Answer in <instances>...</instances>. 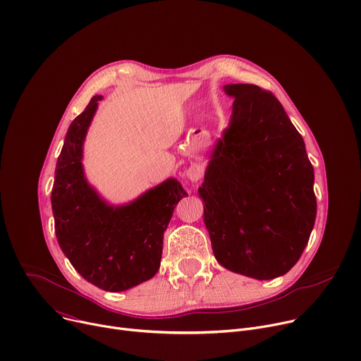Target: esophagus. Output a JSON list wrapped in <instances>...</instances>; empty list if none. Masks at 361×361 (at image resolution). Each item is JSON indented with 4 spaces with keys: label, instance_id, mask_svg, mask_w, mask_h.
<instances>
[{
    "label": "esophagus",
    "instance_id": "esophagus-1",
    "mask_svg": "<svg viewBox=\"0 0 361 361\" xmlns=\"http://www.w3.org/2000/svg\"><path fill=\"white\" fill-rule=\"evenodd\" d=\"M204 175V171L200 164H192L190 168L186 171V176L192 182H198Z\"/></svg>",
    "mask_w": 361,
    "mask_h": 361
}]
</instances>
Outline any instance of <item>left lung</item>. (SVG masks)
<instances>
[{
    "mask_svg": "<svg viewBox=\"0 0 361 361\" xmlns=\"http://www.w3.org/2000/svg\"><path fill=\"white\" fill-rule=\"evenodd\" d=\"M234 98L228 127L198 189L216 262L257 281L288 273L317 216L314 168L282 104L250 84L224 87Z\"/></svg>",
    "mask_w": 361,
    "mask_h": 361,
    "instance_id": "obj_1",
    "label": "left lung"
}]
</instances>
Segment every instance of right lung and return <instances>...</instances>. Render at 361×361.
Returning a JSON list of instances; mask_svg holds the SVG:
<instances>
[{"label":"right lung","mask_w":361,"mask_h":361,"mask_svg":"<svg viewBox=\"0 0 361 361\" xmlns=\"http://www.w3.org/2000/svg\"><path fill=\"white\" fill-rule=\"evenodd\" d=\"M101 95L68 128L51 189L54 233L63 255L90 283L108 292L140 285L160 267L163 234L188 197L169 178L126 205H109L88 183L82 154Z\"/></svg>","instance_id":"add662e5"}]
</instances>
